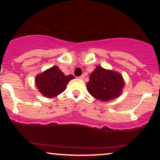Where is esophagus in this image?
<instances>
[{
  "label": "esophagus",
  "mask_w": 160,
  "mask_h": 160,
  "mask_svg": "<svg viewBox=\"0 0 160 160\" xmlns=\"http://www.w3.org/2000/svg\"><path fill=\"white\" fill-rule=\"evenodd\" d=\"M79 78L81 79V80H83V79L85 78V75L82 74V75H81V76H80V77H79Z\"/></svg>",
  "instance_id": "1"
}]
</instances>
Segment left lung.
<instances>
[{
  "label": "left lung",
  "mask_w": 160,
  "mask_h": 160,
  "mask_svg": "<svg viewBox=\"0 0 160 160\" xmlns=\"http://www.w3.org/2000/svg\"><path fill=\"white\" fill-rule=\"evenodd\" d=\"M124 85L123 78L118 72L97 66L89 77L86 87L94 98L109 102L120 96Z\"/></svg>",
  "instance_id": "left-lung-1"
}]
</instances>
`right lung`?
Masks as SVG:
<instances>
[{"mask_svg": "<svg viewBox=\"0 0 160 160\" xmlns=\"http://www.w3.org/2000/svg\"><path fill=\"white\" fill-rule=\"evenodd\" d=\"M74 77L66 76L57 66H52L44 72L37 75L35 83L38 90L47 98L56 97L65 91L68 83Z\"/></svg>", "mask_w": 160, "mask_h": 160, "instance_id": "add662e5", "label": "right lung"}]
</instances>
